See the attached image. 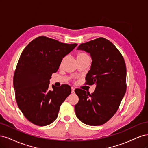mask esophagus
Listing matches in <instances>:
<instances>
[{
	"mask_svg": "<svg viewBox=\"0 0 148 148\" xmlns=\"http://www.w3.org/2000/svg\"><path fill=\"white\" fill-rule=\"evenodd\" d=\"M75 92V88L73 87H71V93Z\"/></svg>",
	"mask_w": 148,
	"mask_h": 148,
	"instance_id": "esophagus-1",
	"label": "esophagus"
}]
</instances>
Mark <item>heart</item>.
<instances>
[{"instance_id": "heart-1", "label": "heart", "mask_w": 148, "mask_h": 148, "mask_svg": "<svg viewBox=\"0 0 148 148\" xmlns=\"http://www.w3.org/2000/svg\"><path fill=\"white\" fill-rule=\"evenodd\" d=\"M84 57H89L87 54V53H85V52H78L77 55V59H82V58H84ZM64 60H65V58H64V59H62V63L64 62Z\"/></svg>"}]
</instances>
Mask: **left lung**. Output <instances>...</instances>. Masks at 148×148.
<instances>
[{"label":"left lung","mask_w":148,"mask_h":148,"mask_svg":"<svg viewBox=\"0 0 148 148\" xmlns=\"http://www.w3.org/2000/svg\"><path fill=\"white\" fill-rule=\"evenodd\" d=\"M78 49L89 52L92 59L84 84L96 87L91 94L75 89L79 97L76 115L86 125H101L116 113L126 92V65L118 49L104 38L81 44Z\"/></svg>","instance_id":"1"}]
</instances>
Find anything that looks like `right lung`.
Listing matches in <instances>:
<instances>
[{
	"label": "right lung",
	"mask_w": 148,
	"mask_h": 148,
	"mask_svg": "<svg viewBox=\"0 0 148 148\" xmlns=\"http://www.w3.org/2000/svg\"><path fill=\"white\" fill-rule=\"evenodd\" d=\"M77 45L41 36L31 41L21 53L13 87L17 105L31 123L46 126L57 119L61 104L71 89L69 85L62 84L52 85L50 90L49 79L57 71L62 59Z\"/></svg>",
	"instance_id": "add662e5"
}]
</instances>
